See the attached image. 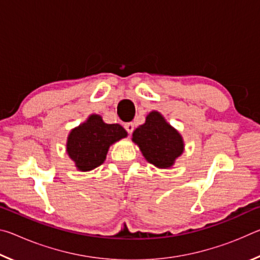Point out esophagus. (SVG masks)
<instances>
[{"label":"esophagus","instance_id":"obj_1","mask_svg":"<svg viewBox=\"0 0 260 260\" xmlns=\"http://www.w3.org/2000/svg\"><path fill=\"white\" fill-rule=\"evenodd\" d=\"M124 127H125V129L127 131V133H128V134L133 133V131H134V124H133V122H127V124L124 125Z\"/></svg>","mask_w":260,"mask_h":260}]
</instances>
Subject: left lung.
<instances>
[{
  "label": "left lung",
  "instance_id": "1",
  "mask_svg": "<svg viewBox=\"0 0 260 260\" xmlns=\"http://www.w3.org/2000/svg\"><path fill=\"white\" fill-rule=\"evenodd\" d=\"M133 142L144 158L158 169H169L184 149L182 136L159 112L151 111L146 122L133 132Z\"/></svg>",
  "mask_w": 260,
  "mask_h": 260
}]
</instances>
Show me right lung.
Here are the masks:
<instances>
[{"instance_id":"add662e5","label":"right lung","mask_w":260,"mask_h":260,"mask_svg":"<svg viewBox=\"0 0 260 260\" xmlns=\"http://www.w3.org/2000/svg\"><path fill=\"white\" fill-rule=\"evenodd\" d=\"M126 136L127 132L119 124H105L100 114H91L70 132L67 151L77 169L87 172L102 165L110 146Z\"/></svg>"}]
</instances>
